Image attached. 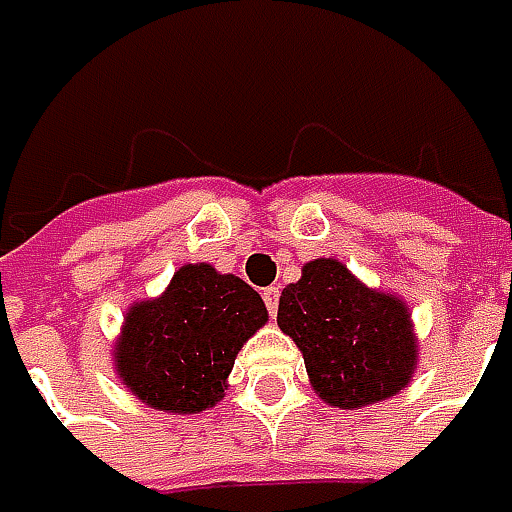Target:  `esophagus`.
<instances>
[{
	"label": "esophagus",
	"mask_w": 512,
	"mask_h": 512,
	"mask_svg": "<svg viewBox=\"0 0 512 512\" xmlns=\"http://www.w3.org/2000/svg\"><path fill=\"white\" fill-rule=\"evenodd\" d=\"M262 299H265L267 313H270V316H276V310H279V287H265Z\"/></svg>",
	"instance_id": "1"
}]
</instances>
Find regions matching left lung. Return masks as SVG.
I'll return each mask as SVG.
<instances>
[{
    "mask_svg": "<svg viewBox=\"0 0 512 512\" xmlns=\"http://www.w3.org/2000/svg\"><path fill=\"white\" fill-rule=\"evenodd\" d=\"M276 322L299 344L327 404L382 402L410 382L416 342L407 307L364 287L336 259L307 262L302 279L282 290Z\"/></svg>",
    "mask_w": 512,
    "mask_h": 512,
    "instance_id": "8db88e82",
    "label": "left lung"
}]
</instances>
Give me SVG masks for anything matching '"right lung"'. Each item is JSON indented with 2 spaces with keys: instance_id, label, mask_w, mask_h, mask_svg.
Wrapping results in <instances>:
<instances>
[{
  "instance_id": "1",
  "label": "right lung",
  "mask_w": 512,
  "mask_h": 512,
  "mask_svg": "<svg viewBox=\"0 0 512 512\" xmlns=\"http://www.w3.org/2000/svg\"><path fill=\"white\" fill-rule=\"evenodd\" d=\"M265 322L262 296L239 276L185 265L162 299L130 307L116 344L119 376L156 410H205L222 399L236 353Z\"/></svg>"
}]
</instances>
